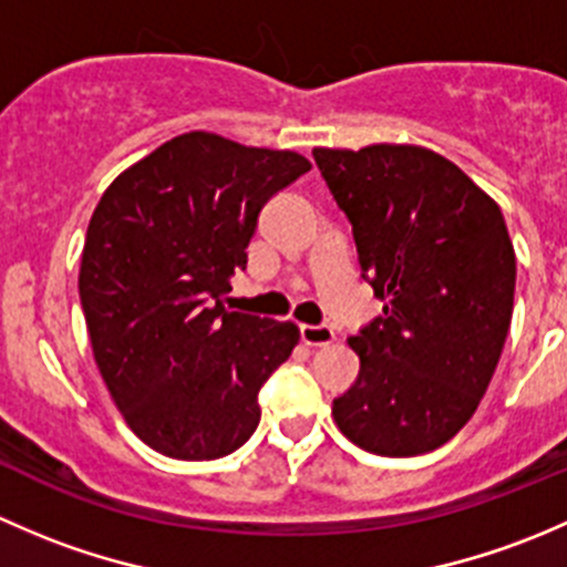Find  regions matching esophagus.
<instances>
[{
  "mask_svg": "<svg viewBox=\"0 0 567 567\" xmlns=\"http://www.w3.org/2000/svg\"><path fill=\"white\" fill-rule=\"evenodd\" d=\"M299 334H301V342H305V346L323 348V346H331V342H334V329H331V326H326V323H320V326L301 323Z\"/></svg>",
  "mask_w": 567,
  "mask_h": 567,
  "instance_id": "1",
  "label": "esophagus"
}]
</instances>
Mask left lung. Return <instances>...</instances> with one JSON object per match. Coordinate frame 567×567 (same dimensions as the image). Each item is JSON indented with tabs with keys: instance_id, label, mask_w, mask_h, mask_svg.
Here are the masks:
<instances>
[{
	"instance_id": "8db88e82",
	"label": "left lung",
	"mask_w": 567,
	"mask_h": 567,
	"mask_svg": "<svg viewBox=\"0 0 567 567\" xmlns=\"http://www.w3.org/2000/svg\"><path fill=\"white\" fill-rule=\"evenodd\" d=\"M312 156L351 221L362 279L384 301V316L348 340L359 375L331 414L368 453H431L472 420L505 348L516 293L505 216L425 147Z\"/></svg>"
}]
</instances>
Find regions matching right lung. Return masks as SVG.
<instances>
[{"label":"right lung","instance_id":"right-lung-1","mask_svg":"<svg viewBox=\"0 0 567 567\" xmlns=\"http://www.w3.org/2000/svg\"><path fill=\"white\" fill-rule=\"evenodd\" d=\"M290 151L192 131L125 169L87 227L79 299L95 364L131 431L177 461L230 455L290 357V320L227 312L262 205L310 173Z\"/></svg>","mask_w":567,"mask_h":567}]
</instances>
